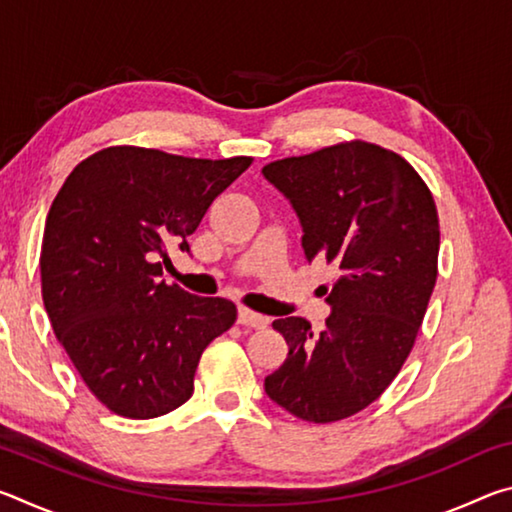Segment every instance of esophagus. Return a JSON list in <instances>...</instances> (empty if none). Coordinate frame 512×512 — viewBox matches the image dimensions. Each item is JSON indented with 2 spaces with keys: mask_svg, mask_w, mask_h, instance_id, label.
<instances>
[{
  "mask_svg": "<svg viewBox=\"0 0 512 512\" xmlns=\"http://www.w3.org/2000/svg\"><path fill=\"white\" fill-rule=\"evenodd\" d=\"M237 323L244 325V327H255V329H262L268 325V318L257 314V311H250L246 307H239V314H237Z\"/></svg>",
  "mask_w": 512,
  "mask_h": 512,
  "instance_id": "34e87169",
  "label": "esophagus"
}]
</instances>
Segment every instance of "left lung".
<instances>
[{
	"label": "left lung",
	"instance_id": "obj_1",
	"mask_svg": "<svg viewBox=\"0 0 512 512\" xmlns=\"http://www.w3.org/2000/svg\"><path fill=\"white\" fill-rule=\"evenodd\" d=\"M262 173L298 214L307 262L339 268L318 336L300 316L273 320L289 354L264 391L300 420L350 418L386 391L418 336L438 277L436 203L409 162L368 142L277 160Z\"/></svg>",
	"mask_w": 512,
	"mask_h": 512
}]
</instances>
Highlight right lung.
Listing matches in <instances>:
<instances>
[{
  "label": "right lung",
  "instance_id": "right-lung-1",
  "mask_svg": "<svg viewBox=\"0 0 512 512\" xmlns=\"http://www.w3.org/2000/svg\"><path fill=\"white\" fill-rule=\"evenodd\" d=\"M250 158L198 160L110 146L69 173L40 253L42 300L85 386L112 413L149 420L185 404L203 350L237 320L235 302L160 280Z\"/></svg>",
  "mask_w": 512,
  "mask_h": 512
}]
</instances>
